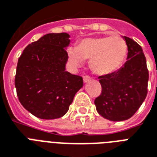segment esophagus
<instances>
[{"label": "esophagus", "instance_id": "obj_1", "mask_svg": "<svg viewBox=\"0 0 157 157\" xmlns=\"http://www.w3.org/2000/svg\"><path fill=\"white\" fill-rule=\"evenodd\" d=\"M83 80H84V82H85V83H86V82H88V81H90L91 77L90 76H87V75H86V76H84Z\"/></svg>", "mask_w": 157, "mask_h": 157}]
</instances>
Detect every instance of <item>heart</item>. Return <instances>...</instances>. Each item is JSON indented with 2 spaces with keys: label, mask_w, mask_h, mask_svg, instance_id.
Wrapping results in <instances>:
<instances>
[{
  "label": "heart",
  "mask_w": 157,
  "mask_h": 157,
  "mask_svg": "<svg viewBox=\"0 0 157 157\" xmlns=\"http://www.w3.org/2000/svg\"><path fill=\"white\" fill-rule=\"evenodd\" d=\"M128 52L124 38L119 36L88 37L81 40L76 47L67 49L70 63L75 67L83 65L86 59L95 73L107 75L121 67Z\"/></svg>",
  "instance_id": "obj_1"
}]
</instances>
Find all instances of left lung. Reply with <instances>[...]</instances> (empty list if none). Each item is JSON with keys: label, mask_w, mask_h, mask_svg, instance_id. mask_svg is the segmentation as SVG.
<instances>
[{"label": "left lung", "mask_w": 157, "mask_h": 157, "mask_svg": "<svg viewBox=\"0 0 157 157\" xmlns=\"http://www.w3.org/2000/svg\"><path fill=\"white\" fill-rule=\"evenodd\" d=\"M124 39L128 46L127 61L118 71L98 76L102 92L94 100L97 112L112 121L130 118L147 94L149 73L145 55L136 41L127 36Z\"/></svg>", "instance_id": "8db88e82"}]
</instances>
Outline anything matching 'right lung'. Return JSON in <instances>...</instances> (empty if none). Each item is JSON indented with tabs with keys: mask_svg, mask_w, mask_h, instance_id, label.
<instances>
[{
	"mask_svg": "<svg viewBox=\"0 0 157 157\" xmlns=\"http://www.w3.org/2000/svg\"><path fill=\"white\" fill-rule=\"evenodd\" d=\"M67 33H49L27 46L18 58L14 85L18 100L35 117L56 119L68 111L82 76L65 71Z\"/></svg>",
	"mask_w": 157,
	"mask_h": 157,
	"instance_id": "obj_1",
	"label": "right lung"
}]
</instances>
